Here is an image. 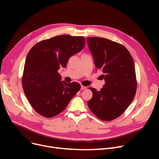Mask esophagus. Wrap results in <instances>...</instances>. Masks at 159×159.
<instances>
[{"label": "esophagus", "mask_w": 159, "mask_h": 159, "mask_svg": "<svg viewBox=\"0 0 159 159\" xmlns=\"http://www.w3.org/2000/svg\"><path fill=\"white\" fill-rule=\"evenodd\" d=\"M86 89V86H81V89Z\"/></svg>", "instance_id": "34e87169"}]
</instances>
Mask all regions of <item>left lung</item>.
<instances>
[{
    "instance_id": "left-lung-1",
    "label": "left lung",
    "mask_w": 159,
    "mask_h": 159,
    "mask_svg": "<svg viewBox=\"0 0 159 159\" xmlns=\"http://www.w3.org/2000/svg\"><path fill=\"white\" fill-rule=\"evenodd\" d=\"M97 70L104 75L101 91L89 88L93 97L88 102L92 113L100 119L111 121L120 116L135 97L137 82L135 64L123 45L101 37H88Z\"/></svg>"
}]
</instances>
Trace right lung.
Here are the masks:
<instances>
[{
	"instance_id": "add662e5",
	"label": "right lung",
	"mask_w": 159,
	"mask_h": 159,
	"mask_svg": "<svg viewBox=\"0 0 159 159\" xmlns=\"http://www.w3.org/2000/svg\"><path fill=\"white\" fill-rule=\"evenodd\" d=\"M85 46L84 37L62 35L39 42L28 52L22 84L32 107L51 118L61 113L80 89L78 82L61 81L58 70Z\"/></svg>"
}]
</instances>
